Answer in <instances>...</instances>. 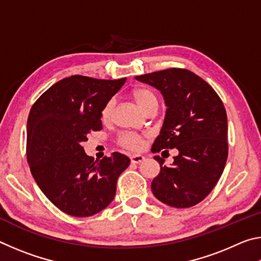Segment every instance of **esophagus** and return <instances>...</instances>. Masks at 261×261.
<instances>
[{
    "label": "esophagus",
    "instance_id": "1",
    "mask_svg": "<svg viewBox=\"0 0 261 261\" xmlns=\"http://www.w3.org/2000/svg\"><path fill=\"white\" fill-rule=\"evenodd\" d=\"M130 159L132 163H140L145 160V156L140 155V154H135V155H131Z\"/></svg>",
    "mask_w": 261,
    "mask_h": 261
}]
</instances>
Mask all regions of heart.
<instances>
[{
  "label": "heart",
  "instance_id": "1",
  "mask_svg": "<svg viewBox=\"0 0 261 261\" xmlns=\"http://www.w3.org/2000/svg\"><path fill=\"white\" fill-rule=\"evenodd\" d=\"M132 98L135 99L136 103L139 106V108L144 112L158 106V96L155 92L149 90L146 87H139L132 92ZM114 108V100H108L107 102L103 105L102 109L100 112V118L103 123H107L112 118ZM117 144L121 147L130 149V151H139L144 146V137L135 132H122V134L117 137Z\"/></svg>",
  "mask_w": 261,
  "mask_h": 261
}]
</instances>
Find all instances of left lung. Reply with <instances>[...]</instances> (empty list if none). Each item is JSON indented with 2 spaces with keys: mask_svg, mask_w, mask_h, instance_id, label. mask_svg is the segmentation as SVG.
<instances>
[{
  "mask_svg": "<svg viewBox=\"0 0 261 261\" xmlns=\"http://www.w3.org/2000/svg\"><path fill=\"white\" fill-rule=\"evenodd\" d=\"M161 92L167 106L153 153L176 148L170 167L163 165L152 180V192L163 204L188 208L208 196L228 158V123L223 102L208 83L187 69L170 68L136 77Z\"/></svg>",
  "mask_w": 261,
  "mask_h": 261,
  "instance_id": "left-lung-1",
  "label": "left lung"
}]
</instances>
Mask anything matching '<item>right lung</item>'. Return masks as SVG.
Segmentation results:
<instances>
[{
  "instance_id": "1",
  "label": "right lung",
  "mask_w": 261,
  "mask_h": 261,
  "mask_svg": "<svg viewBox=\"0 0 261 261\" xmlns=\"http://www.w3.org/2000/svg\"><path fill=\"white\" fill-rule=\"evenodd\" d=\"M125 81L74 74L48 88L31 108L26 141L31 173L48 199L69 215L85 218L106 208L118 176L130 165L118 152L94 161L82 146L91 132L102 129L101 109Z\"/></svg>"
}]
</instances>
